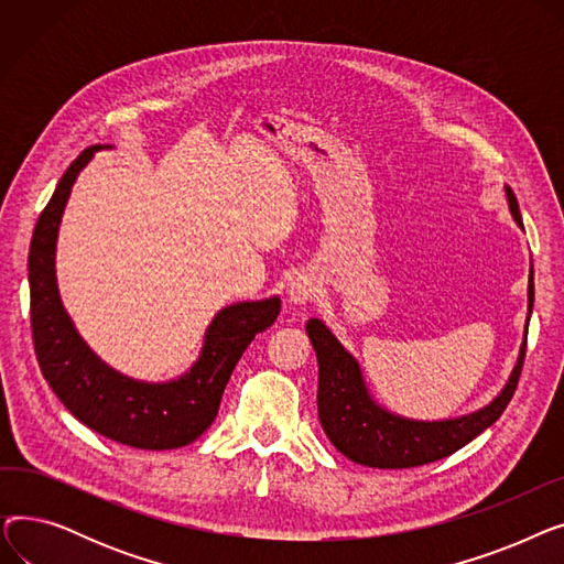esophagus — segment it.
Instances as JSON below:
<instances>
[{
	"label": "esophagus",
	"instance_id": "1",
	"mask_svg": "<svg viewBox=\"0 0 564 564\" xmlns=\"http://www.w3.org/2000/svg\"><path fill=\"white\" fill-rule=\"evenodd\" d=\"M313 297H315V283L308 276H297L288 285V304L290 306H304Z\"/></svg>",
	"mask_w": 564,
	"mask_h": 564
}]
</instances>
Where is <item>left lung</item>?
<instances>
[{
	"instance_id": "left-lung-1",
	"label": "left lung",
	"mask_w": 564,
	"mask_h": 564,
	"mask_svg": "<svg viewBox=\"0 0 564 564\" xmlns=\"http://www.w3.org/2000/svg\"><path fill=\"white\" fill-rule=\"evenodd\" d=\"M506 196L514 221L523 228L519 203L510 187H506ZM532 304H535V281L530 270L523 343L506 389L487 406L451 421H411L379 406L368 393L359 361L338 343L327 324L317 317L308 319L306 332L319 366L317 413L324 434L347 459L372 468H411L457 453L494 425L510 404L523 368Z\"/></svg>"
}]
</instances>
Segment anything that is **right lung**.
<instances>
[{"label":"right lung","instance_id":"1","mask_svg":"<svg viewBox=\"0 0 564 564\" xmlns=\"http://www.w3.org/2000/svg\"><path fill=\"white\" fill-rule=\"evenodd\" d=\"M102 148L109 145L86 148L66 169L34 228L26 267L36 359L50 389L86 427L141 451L181 448L213 425L232 368L256 334L272 327L281 300L221 308L205 332L196 364L173 381H137L100 361L58 297L54 251L75 177Z\"/></svg>","mask_w":564,"mask_h":564}]
</instances>
